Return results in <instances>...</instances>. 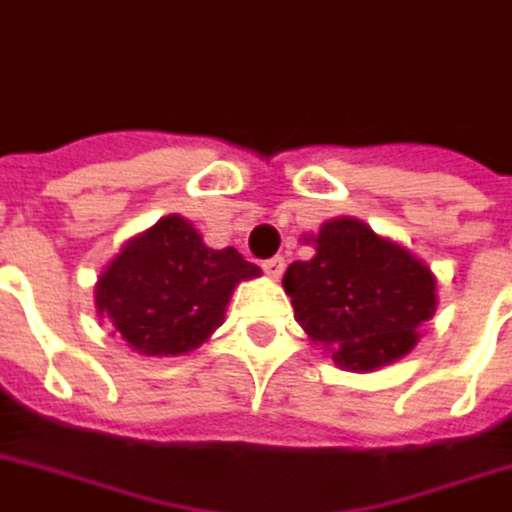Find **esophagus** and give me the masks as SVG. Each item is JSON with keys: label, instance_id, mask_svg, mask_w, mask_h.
Segmentation results:
<instances>
[{"label": "esophagus", "instance_id": "obj_1", "mask_svg": "<svg viewBox=\"0 0 512 512\" xmlns=\"http://www.w3.org/2000/svg\"><path fill=\"white\" fill-rule=\"evenodd\" d=\"M263 271H266L268 279H279V276L285 274V257H271V260H266Z\"/></svg>", "mask_w": 512, "mask_h": 512}]
</instances>
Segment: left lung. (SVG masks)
Listing matches in <instances>:
<instances>
[{"mask_svg":"<svg viewBox=\"0 0 512 512\" xmlns=\"http://www.w3.org/2000/svg\"><path fill=\"white\" fill-rule=\"evenodd\" d=\"M301 241L314 255L295 260L282 287L298 325L339 369L374 372L415 350L439 304L426 260L355 217L328 219Z\"/></svg>","mask_w":512,"mask_h":512,"instance_id":"1","label":"left lung"}]
</instances>
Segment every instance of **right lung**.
Masks as SVG:
<instances>
[{
  "instance_id": "1",
  "label": "right lung",
  "mask_w": 512,
  "mask_h": 512,
  "mask_svg": "<svg viewBox=\"0 0 512 512\" xmlns=\"http://www.w3.org/2000/svg\"><path fill=\"white\" fill-rule=\"evenodd\" d=\"M257 276L233 246L211 249L187 217L168 214L102 268L94 309L138 355H187L225 323L233 290Z\"/></svg>"
}]
</instances>
